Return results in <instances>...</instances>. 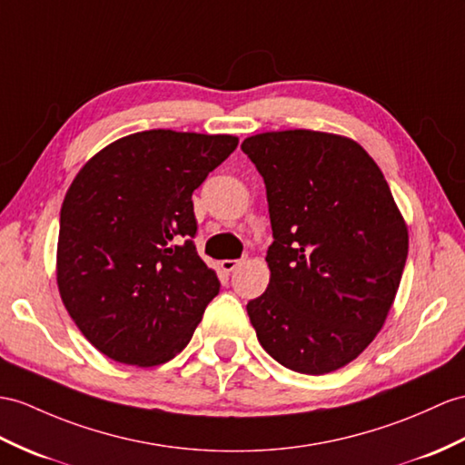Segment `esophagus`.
Returning <instances> with one entry per match:
<instances>
[{
    "mask_svg": "<svg viewBox=\"0 0 465 465\" xmlns=\"http://www.w3.org/2000/svg\"><path fill=\"white\" fill-rule=\"evenodd\" d=\"M241 266H242V260H223V262H221V268L224 272H234L236 268H241Z\"/></svg>",
    "mask_w": 465,
    "mask_h": 465,
    "instance_id": "esophagus-1",
    "label": "esophagus"
}]
</instances>
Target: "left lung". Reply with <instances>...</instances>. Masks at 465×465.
Here are the masks:
<instances>
[{
  "instance_id": "left-lung-1",
  "label": "left lung",
  "mask_w": 465,
  "mask_h": 465,
  "mask_svg": "<svg viewBox=\"0 0 465 465\" xmlns=\"http://www.w3.org/2000/svg\"><path fill=\"white\" fill-rule=\"evenodd\" d=\"M266 185L270 284L246 303L280 365L325 375L357 359L391 312L409 229L375 160L345 135L284 130L246 138Z\"/></svg>"
}]
</instances>
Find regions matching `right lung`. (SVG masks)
I'll return each instance as SVG.
<instances>
[{
    "label": "right lung",
    "instance_id": "1",
    "mask_svg": "<svg viewBox=\"0 0 465 465\" xmlns=\"http://www.w3.org/2000/svg\"><path fill=\"white\" fill-rule=\"evenodd\" d=\"M239 138L147 130L83 165L61 207L56 286L100 353L167 363L193 337L221 282L197 254L193 191Z\"/></svg>",
    "mask_w": 465,
    "mask_h": 465
}]
</instances>
